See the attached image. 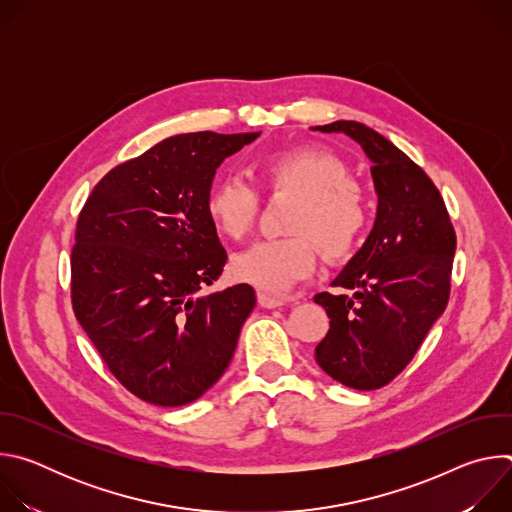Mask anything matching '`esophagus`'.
<instances>
[{
    "label": "esophagus",
    "instance_id": "obj_1",
    "mask_svg": "<svg viewBox=\"0 0 512 512\" xmlns=\"http://www.w3.org/2000/svg\"><path fill=\"white\" fill-rule=\"evenodd\" d=\"M257 302H259L261 308H279V306H285L289 300H287V298H279V296L265 294V291H259V294H257Z\"/></svg>",
    "mask_w": 512,
    "mask_h": 512
}]
</instances>
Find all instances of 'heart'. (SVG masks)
<instances>
[{"mask_svg":"<svg viewBox=\"0 0 512 512\" xmlns=\"http://www.w3.org/2000/svg\"><path fill=\"white\" fill-rule=\"evenodd\" d=\"M259 192L294 196L281 239L261 241L231 261V275L265 294H281L308 277L318 249L328 263L348 259L371 223L364 188L346 176L342 158L322 148H294L261 156L255 166ZM206 214L212 227L231 241H243L259 216V196L231 178L210 188Z\"/></svg>","mask_w":512,"mask_h":512,"instance_id":"obj_1","label":"heart"}]
</instances>
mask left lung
Instances as JSON below:
<instances>
[{
    "mask_svg": "<svg viewBox=\"0 0 512 512\" xmlns=\"http://www.w3.org/2000/svg\"><path fill=\"white\" fill-rule=\"evenodd\" d=\"M316 129L360 143L379 194L371 235L332 283L350 294L314 298L330 318L316 362L350 389L375 391L407 367L446 310L456 233L440 190L387 137L356 121Z\"/></svg>",
    "mask_w": 512,
    "mask_h": 512,
    "instance_id": "left-lung-1",
    "label": "left lung"
}]
</instances>
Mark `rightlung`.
<instances>
[{"label": "right lung", "mask_w": 512, "mask_h": 512, "mask_svg": "<svg viewBox=\"0 0 512 512\" xmlns=\"http://www.w3.org/2000/svg\"><path fill=\"white\" fill-rule=\"evenodd\" d=\"M259 133L168 137L93 188L70 253L75 316L135 397L180 407L227 371L255 289L206 294L227 251L206 214L216 168Z\"/></svg>", "instance_id": "1"}]
</instances>
